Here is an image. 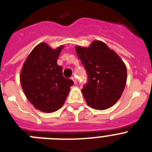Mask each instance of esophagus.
Wrapping results in <instances>:
<instances>
[{"instance_id": "obj_1", "label": "esophagus", "mask_w": 152, "mask_h": 152, "mask_svg": "<svg viewBox=\"0 0 152 152\" xmlns=\"http://www.w3.org/2000/svg\"><path fill=\"white\" fill-rule=\"evenodd\" d=\"M71 80H72V81H73L74 84L77 83V80H76V77H75V76H72V77H71Z\"/></svg>"}]
</instances>
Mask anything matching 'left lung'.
<instances>
[{
	"label": "left lung",
	"instance_id": "8db88e82",
	"mask_svg": "<svg viewBox=\"0 0 152 152\" xmlns=\"http://www.w3.org/2000/svg\"><path fill=\"white\" fill-rule=\"evenodd\" d=\"M75 49L89 76L88 83L82 89L87 104L97 110L109 109L117 102L125 89V63L100 40H94L89 47L76 46Z\"/></svg>",
	"mask_w": 152,
	"mask_h": 152
}]
</instances>
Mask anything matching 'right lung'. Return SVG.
I'll use <instances>...</instances> for the list:
<instances>
[{
    "instance_id": "right-lung-1",
    "label": "right lung",
    "mask_w": 152,
    "mask_h": 152,
    "mask_svg": "<svg viewBox=\"0 0 152 152\" xmlns=\"http://www.w3.org/2000/svg\"><path fill=\"white\" fill-rule=\"evenodd\" d=\"M63 45L52 49L40 43L33 49L21 69L20 80L25 96L37 109L53 113L63 106L73 81L63 77L57 59Z\"/></svg>"
}]
</instances>
